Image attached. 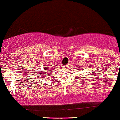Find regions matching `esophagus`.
<instances>
[{"instance_id":"34e87169","label":"esophagus","mask_w":120,"mask_h":120,"mask_svg":"<svg viewBox=\"0 0 120 120\" xmlns=\"http://www.w3.org/2000/svg\"><path fill=\"white\" fill-rule=\"evenodd\" d=\"M68 66H69V64H67V65H65V67H68Z\"/></svg>"}]
</instances>
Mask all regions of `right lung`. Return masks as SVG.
<instances>
[{
    "mask_svg": "<svg viewBox=\"0 0 120 120\" xmlns=\"http://www.w3.org/2000/svg\"><path fill=\"white\" fill-rule=\"evenodd\" d=\"M45 67V68H45V69H47V70H45V71H44V72H42V71L39 72L40 75H41V77L43 76H44V75H43V74H42V73H44V74H45V75H46V73H45V72H48V71H52V68H49V67H47V66H45V67Z\"/></svg>",
    "mask_w": 120,
    "mask_h": 120,
    "instance_id": "1",
    "label": "right lung"
}]
</instances>
